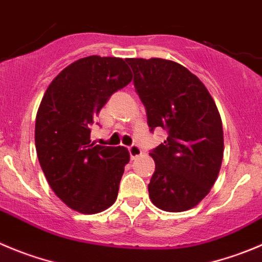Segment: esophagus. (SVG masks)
Masks as SVG:
<instances>
[{
	"instance_id": "obj_1",
	"label": "esophagus",
	"mask_w": 262,
	"mask_h": 262,
	"mask_svg": "<svg viewBox=\"0 0 262 262\" xmlns=\"http://www.w3.org/2000/svg\"><path fill=\"white\" fill-rule=\"evenodd\" d=\"M128 153H129V157H131V159H135V158H138V157H140L141 154H143V151H141L140 146H138L136 144H134V145H131L128 148Z\"/></svg>"
}]
</instances>
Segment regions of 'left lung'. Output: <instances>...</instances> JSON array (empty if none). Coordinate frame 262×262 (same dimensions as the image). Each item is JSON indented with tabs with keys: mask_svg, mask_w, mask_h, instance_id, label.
Here are the masks:
<instances>
[{
	"mask_svg": "<svg viewBox=\"0 0 262 262\" xmlns=\"http://www.w3.org/2000/svg\"><path fill=\"white\" fill-rule=\"evenodd\" d=\"M145 106L149 129L168 136L150 151L156 171L148 185L157 207L193 208L210 193L224 153L223 123L206 86L185 67L164 59H126Z\"/></svg>",
	"mask_w": 262,
	"mask_h": 262,
	"instance_id": "8db88e82",
	"label": "left lung"
}]
</instances>
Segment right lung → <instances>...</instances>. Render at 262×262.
<instances>
[{"instance_id":"1","label":"right lung","mask_w":262,"mask_h":262,"mask_svg":"<svg viewBox=\"0 0 262 262\" xmlns=\"http://www.w3.org/2000/svg\"><path fill=\"white\" fill-rule=\"evenodd\" d=\"M131 79L123 59L92 55L63 69L39 104L34 131L39 164L55 194L81 213L101 212L118 195L128 150L94 145L90 127Z\"/></svg>"}]
</instances>
